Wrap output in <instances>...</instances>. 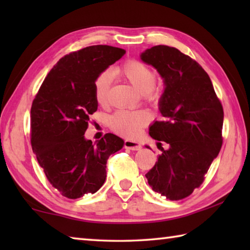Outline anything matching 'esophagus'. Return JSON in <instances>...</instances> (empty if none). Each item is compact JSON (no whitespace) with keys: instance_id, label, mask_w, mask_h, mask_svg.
<instances>
[{"instance_id":"obj_1","label":"esophagus","mask_w":250,"mask_h":250,"mask_svg":"<svg viewBox=\"0 0 250 250\" xmlns=\"http://www.w3.org/2000/svg\"><path fill=\"white\" fill-rule=\"evenodd\" d=\"M124 146H125V149H130V150H134V151L141 149V146L139 145L138 142H134V141H131V140H125V143H124Z\"/></svg>"}]
</instances>
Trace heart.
<instances>
[{
  "instance_id": "heart-1",
  "label": "heart",
  "mask_w": 250,
  "mask_h": 250,
  "mask_svg": "<svg viewBox=\"0 0 250 250\" xmlns=\"http://www.w3.org/2000/svg\"><path fill=\"white\" fill-rule=\"evenodd\" d=\"M116 73L124 75L149 100L153 101L156 99L158 94L153 89L156 83V74L149 66L137 59H128L116 70ZM110 80H111V73L104 71L95 82V99L103 107L107 105L109 101ZM146 120L147 116L145 112L120 109L112 115L110 119V126L118 133L125 137H132L141 130Z\"/></svg>"
}]
</instances>
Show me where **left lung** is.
I'll return each instance as SVG.
<instances>
[{"mask_svg": "<svg viewBox=\"0 0 250 250\" xmlns=\"http://www.w3.org/2000/svg\"><path fill=\"white\" fill-rule=\"evenodd\" d=\"M141 59L158 69L166 83L160 100L163 120L149 130L162 153L146 177L154 192L180 201L200 188L221 151L223 105L206 71L179 49L153 46ZM163 142L169 146L167 150Z\"/></svg>", "mask_w": 250, "mask_h": 250, "instance_id": "left-lung-1", "label": "left lung"}]
</instances>
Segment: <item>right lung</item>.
Returning a JSON list of instances; mask_svg holds the SVG:
<instances>
[{"label":"right lung","mask_w":250,"mask_h":250,"mask_svg":"<svg viewBox=\"0 0 250 250\" xmlns=\"http://www.w3.org/2000/svg\"><path fill=\"white\" fill-rule=\"evenodd\" d=\"M125 53L94 45L65 55L33 100V152L53 188L70 200L98 191L107 176L109 156L124 146V140L112 133H105L96 145L83 134L98 108L94 94L97 77Z\"/></svg>","instance_id":"obj_1"}]
</instances>
